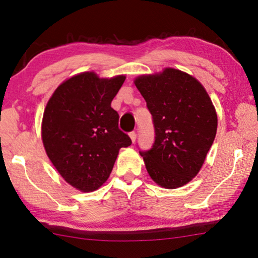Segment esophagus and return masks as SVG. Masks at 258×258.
<instances>
[{
    "label": "esophagus",
    "instance_id": "esophagus-1",
    "mask_svg": "<svg viewBox=\"0 0 258 258\" xmlns=\"http://www.w3.org/2000/svg\"><path fill=\"white\" fill-rule=\"evenodd\" d=\"M130 138H131V140H132V142L134 143L135 140H136V133L134 132V131H133V132L130 133Z\"/></svg>",
    "mask_w": 258,
    "mask_h": 258
}]
</instances>
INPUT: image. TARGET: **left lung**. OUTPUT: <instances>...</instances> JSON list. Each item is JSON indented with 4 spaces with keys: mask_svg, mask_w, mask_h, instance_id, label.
<instances>
[{
    "mask_svg": "<svg viewBox=\"0 0 258 258\" xmlns=\"http://www.w3.org/2000/svg\"><path fill=\"white\" fill-rule=\"evenodd\" d=\"M134 83L155 131L152 149L140 151L147 172L162 187H180L200 172L215 139V108L200 82L179 70L140 76Z\"/></svg>",
    "mask_w": 258,
    "mask_h": 258,
    "instance_id": "left-lung-1",
    "label": "left lung"
}]
</instances>
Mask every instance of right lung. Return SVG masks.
<instances>
[{"instance_id":"add662e5","label":"right lung","mask_w":258,"mask_h":258,"mask_svg":"<svg viewBox=\"0 0 258 258\" xmlns=\"http://www.w3.org/2000/svg\"><path fill=\"white\" fill-rule=\"evenodd\" d=\"M124 75L100 79L85 72L67 80L47 102L42 122L46 154L67 182L93 191L106 182L120 147L132 144L118 128L111 103Z\"/></svg>"}]
</instances>
